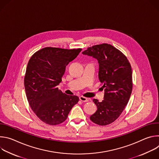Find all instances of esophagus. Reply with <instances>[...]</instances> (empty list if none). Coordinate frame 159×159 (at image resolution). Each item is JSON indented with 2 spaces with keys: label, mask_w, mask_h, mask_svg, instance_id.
<instances>
[{
  "label": "esophagus",
  "mask_w": 159,
  "mask_h": 159,
  "mask_svg": "<svg viewBox=\"0 0 159 159\" xmlns=\"http://www.w3.org/2000/svg\"><path fill=\"white\" fill-rule=\"evenodd\" d=\"M79 99H80L81 101H82V102H88V101H89V100H90L89 98H85V97H84V96H80V97H79Z\"/></svg>",
  "instance_id": "34e87169"
}]
</instances>
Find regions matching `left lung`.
<instances>
[{"label":"left lung","mask_w":159,"mask_h":159,"mask_svg":"<svg viewBox=\"0 0 159 159\" xmlns=\"http://www.w3.org/2000/svg\"><path fill=\"white\" fill-rule=\"evenodd\" d=\"M98 61L99 79L104 88V100L94 99L97 111L90 119L105 126L114 122L128 102L132 91V71L127 58L111 44H98L82 53Z\"/></svg>","instance_id":"obj_1"}]
</instances>
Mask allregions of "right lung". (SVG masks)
Listing matches in <instances>:
<instances>
[{"mask_svg": "<svg viewBox=\"0 0 159 159\" xmlns=\"http://www.w3.org/2000/svg\"><path fill=\"white\" fill-rule=\"evenodd\" d=\"M82 49L47 47L36 52L28 61L25 77L26 97L32 110L43 122L56 125L65 121L79 98L58 90L65 67Z\"/></svg>", "mask_w": 159, "mask_h": 159, "instance_id": "add662e5", "label": "right lung"}]
</instances>
